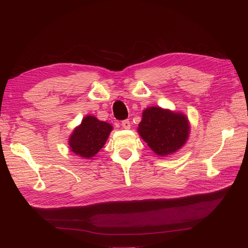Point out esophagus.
<instances>
[{"instance_id": "esophagus-1", "label": "esophagus", "mask_w": 248, "mask_h": 248, "mask_svg": "<svg viewBox=\"0 0 248 248\" xmlns=\"http://www.w3.org/2000/svg\"><path fill=\"white\" fill-rule=\"evenodd\" d=\"M121 125H122L124 129H129L130 128V122L128 121V120H124V121H122Z\"/></svg>"}]
</instances>
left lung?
Masks as SVG:
<instances>
[{
	"mask_svg": "<svg viewBox=\"0 0 248 248\" xmlns=\"http://www.w3.org/2000/svg\"><path fill=\"white\" fill-rule=\"evenodd\" d=\"M138 132L156 155L166 157L186 144L190 124L183 112L150 107L142 111Z\"/></svg>",
	"mask_w": 248,
	"mask_h": 248,
	"instance_id": "left-lung-1",
	"label": "left lung"
}]
</instances>
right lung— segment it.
<instances>
[{
	"mask_svg": "<svg viewBox=\"0 0 248 248\" xmlns=\"http://www.w3.org/2000/svg\"><path fill=\"white\" fill-rule=\"evenodd\" d=\"M111 130L112 126L109 123L91 115L84 117L69 137L70 151L82 158L91 159L106 144Z\"/></svg>",
	"mask_w": 248,
	"mask_h": 248,
	"instance_id": "1",
	"label": "right lung"
}]
</instances>
